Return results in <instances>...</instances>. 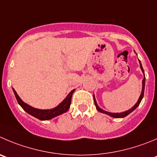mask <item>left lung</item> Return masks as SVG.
Here are the masks:
<instances>
[{
    "label": "left lung",
    "mask_w": 157,
    "mask_h": 157,
    "mask_svg": "<svg viewBox=\"0 0 157 157\" xmlns=\"http://www.w3.org/2000/svg\"><path fill=\"white\" fill-rule=\"evenodd\" d=\"M139 62H140V68H141L142 71H143V74H144V70H143V67H142V65H141V62H140V61L139 60ZM144 89H145V75H144V78L143 79V89H142V92H141V95H140V98H139V100L138 102L136 103V105H134L132 108H131L130 109H129L128 111H126V112H123V113H109V112H106V111H104V110H102V109H100L99 107L98 106V105H97L96 103V101H95V97H94L93 95V98H94V102H95V107H96L97 110H98V112H100V113H105V114H107L109 115V116H112V117H114V118H123V117H126V116H128V115L129 114V113H132L133 110H135L138 107V105H140V102H141L142 98H143V95H144Z\"/></svg>",
    "instance_id": "obj_1"
}]
</instances>
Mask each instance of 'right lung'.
<instances>
[{
  "label": "right lung",
  "instance_id": "add662e5",
  "mask_svg": "<svg viewBox=\"0 0 157 157\" xmlns=\"http://www.w3.org/2000/svg\"><path fill=\"white\" fill-rule=\"evenodd\" d=\"M75 89H73V90L67 95L66 98L63 100V102H61V103L59 104L57 107H55V109L48 110H41L33 108V107L28 105V104L25 103V102L21 99L20 97L18 96V95H17V92H15V90L13 89L14 95H15L16 97V99H17L19 105L22 107V109H23L25 112H27L28 114L31 115V116L37 118V119H40V120H48V119H52V118L55 117V116H59V115L62 114V113H66L68 110V109H69L70 105H71V96H72V94L73 92H75Z\"/></svg>",
  "mask_w": 157,
  "mask_h": 157
}]
</instances>
